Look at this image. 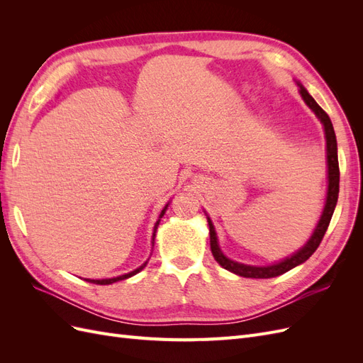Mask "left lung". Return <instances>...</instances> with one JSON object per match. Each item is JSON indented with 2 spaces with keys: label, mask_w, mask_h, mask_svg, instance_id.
Masks as SVG:
<instances>
[{
  "label": "left lung",
  "mask_w": 363,
  "mask_h": 363,
  "mask_svg": "<svg viewBox=\"0 0 363 363\" xmlns=\"http://www.w3.org/2000/svg\"><path fill=\"white\" fill-rule=\"evenodd\" d=\"M298 86H300V94L303 96L304 103L312 108L318 118H320V121L324 125V131H325L327 164H328V191H327V201H325L324 212L321 215L320 223H318V225L315 228L312 238L309 239V242H307L300 251H296L294 256L284 259L279 263H274V265H269V267H250V265H244V263H238V262L227 259L218 247V239H216L213 224H212L211 219L207 218L208 233H211V250H212V255H213L215 260L224 269H227L230 272H235L240 277H248V279L277 277V276H281V274H284V272H288L289 269L298 267L300 263L306 262L316 251V248L320 247L321 240H323V238L327 232V228H328V224H330V219L333 216L335 207H336V203H337L339 162H337V144H336V135H335V130H333V124H332L330 118H328V115L313 100L312 95H309V92H307L300 83H298Z\"/></svg>",
  "instance_id": "left-lung-1"
}]
</instances>
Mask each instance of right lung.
<instances>
[{"mask_svg": "<svg viewBox=\"0 0 363 363\" xmlns=\"http://www.w3.org/2000/svg\"><path fill=\"white\" fill-rule=\"evenodd\" d=\"M167 207H168V204L163 207V211L160 212V216H159V218H162V216L164 215V211H167ZM159 223H160V219H157V223H156V225H155V233H152V240H155V238H156V230H157V225H159ZM147 263H148V260L144 263V265L139 267L138 269L131 271V272H128V274H124V276L113 277V279H104V280H89V279H86V281H89V283H95V284H112V283H115V281H119V280H125V279H128V277H131V276H135V274H138L139 271H142V269H144V268L147 267Z\"/></svg>", "mask_w": 363, "mask_h": 363, "instance_id": "obj_1", "label": "right lung"}]
</instances>
